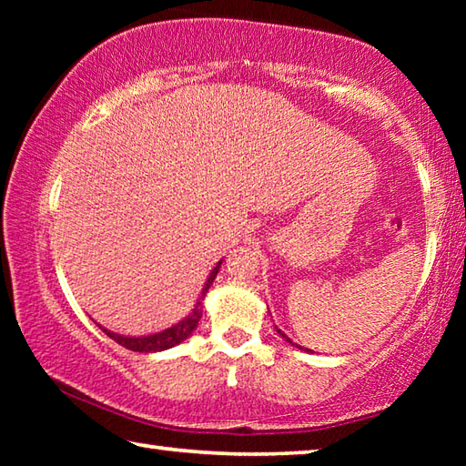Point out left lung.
Returning <instances> with one entry per match:
<instances>
[{
  "mask_svg": "<svg viewBox=\"0 0 466 466\" xmlns=\"http://www.w3.org/2000/svg\"><path fill=\"white\" fill-rule=\"evenodd\" d=\"M278 333H279V335H281L283 339H286V341H288V343H291V339H289V337H288L286 333H283V330H279V329H278ZM291 345H294V343H291ZM299 350H302V347H299Z\"/></svg>",
  "mask_w": 466,
  "mask_h": 466,
  "instance_id": "8db88e82",
  "label": "left lung"
}]
</instances>
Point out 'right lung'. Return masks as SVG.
<instances>
[{"instance_id":"obj_1","label":"right lung","mask_w":466,"mask_h":466,"mask_svg":"<svg viewBox=\"0 0 466 466\" xmlns=\"http://www.w3.org/2000/svg\"><path fill=\"white\" fill-rule=\"evenodd\" d=\"M219 267H222V261H219L214 269H211L208 281H205V286L201 289V296L197 299L195 309L188 312V317H185L183 320H178L177 325H172L168 329L160 330V333H154V335H144V337H127V335H119V333H113V330H108L105 327H100L105 333L116 341L123 347H127L131 351H139V353H156V351H164V350H170V347H175L178 343H183L185 339L191 337V333L195 330V327L199 325V319H201V312H203V299L205 294H208V289L211 288V283H214L216 275L219 271Z\"/></svg>"}]
</instances>
